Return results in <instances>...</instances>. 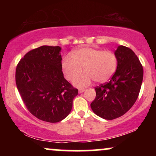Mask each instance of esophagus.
<instances>
[{
    "instance_id": "esophagus-1",
    "label": "esophagus",
    "mask_w": 156,
    "mask_h": 156,
    "mask_svg": "<svg viewBox=\"0 0 156 156\" xmlns=\"http://www.w3.org/2000/svg\"><path fill=\"white\" fill-rule=\"evenodd\" d=\"M85 90H86L85 89H78V92H79L80 94H81V93L85 92Z\"/></svg>"
}]
</instances>
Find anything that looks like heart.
Listing matches in <instances>:
<instances>
[{
	"instance_id": "1",
	"label": "heart",
	"mask_w": 156,
	"mask_h": 156,
	"mask_svg": "<svg viewBox=\"0 0 156 156\" xmlns=\"http://www.w3.org/2000/svg\"><path fill=\"white\" fill-rule=\"evenodd\" d=\"M117 57L113 52L85 47L73 51L72 56L64 57L62 67L66 78L69 80L79 75L83 68L85 73L74 78L73 84L84 87L93 80L101 83L108 81L117 70Z\"/></svg>"
}]
</instances>
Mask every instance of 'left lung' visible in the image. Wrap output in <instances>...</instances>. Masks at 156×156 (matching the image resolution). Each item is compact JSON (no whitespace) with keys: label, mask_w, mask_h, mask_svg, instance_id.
I'll return each instance as SVG.
<instances>
[{"label":"left lung","mask_w":156,"mask_h":156,"mask_svg":"<svg viewBox=\"0 0 156 156\" xmlns=\"http://www.w3.org/2000/svg\"><path fill=\"white\" fill-rule=\"evenodd\" d=\"M118 64L110 80L96 87L91 108L100 117L112 120L125 114L136 101L143 80V67L135 53L119 45L114 52Z\"/></svg>","instance_id":"8db88e82"}]
</instances>
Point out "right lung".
Instances as JSON below:
<instances>
[{"mask_svg":"<svg viewBox=\"0 0 156 156\" xmlns=\"http://www.w3.org/2000/svg\"><path fill=\"white\" fill-rule=\"evenodd\" d=\"M60 51L59 46L35 48L21 58L16 68V85L27 109L48 122L67 117L78 94L64 78Z\"/></svg>","mask_w":156,"mask_h":156,"instance_id":"obj_1","label":"right lung"}]
</instances>
